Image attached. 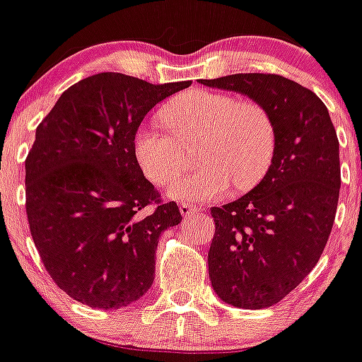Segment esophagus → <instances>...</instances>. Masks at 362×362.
<instances>
[{
	"label": "esophagus",
	"mask_w": 362,
	"mask_h": 362,
	"mask_svg": "<svg viewBox=\"0 0 362 362\" xmlns=\"http://www.w3.org/2000/svg\"><path fill=\"white\" fill-rule=\"evenodd\" d=\"M202 211V206H196V204H189V203H182L180 204V214L184 217H191L192 214H198Z\"/></svg>",
	"instance_id": "1"
}]
</instances>
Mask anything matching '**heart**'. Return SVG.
<instances>
[{
  "label": "heart",
  "instance_id": "1",
  "mask_svg": "<svg viewBox=\"0 0 362 362\" xmlns=\"http://www.w3.org/2000/svg\"><path fill=\"white\" fill-rule=\"evenodd\" d=\"M158 119L174 138L152 127L136 131L133 151L145 177L159 187L170 184L184 170V148L191 145L199 163L171 184V198H218L231 184L235 191H249L264 178L275 158V120L264 105L249 98L191 89L164 103Z\"/></svg>",
  "mask_w": 362,
  "mask_h": 362
}]
</instances>
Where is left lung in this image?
I'll return each mask as SVG.
<instances>
[{"label": "left lung", "instance_id": "obj_1", "mask_svg": "<svg viewBox=\"0 0 362 362\" xmlns=\"http://www.w3.org/2000/svg\"><path fill=\"white\" fill-rule=\"evenodd\" d=\"M264 105L276 126L268 173L236 202L211 208L208 275L222 301L259 310L282 301L319 262L333 229L338 136L315 93L275 73L202 80Z\"/></svg>", "mask_w": 362, "mask_h": 362}]
</instances>
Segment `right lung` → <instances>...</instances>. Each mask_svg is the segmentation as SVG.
Returning <instances> with one entry per match:
<instances>
[{
	"instance_id": "1",
	"label": "right lung",
	"mask_w": 362,
	"mask_h": 362,
	"mask_svg": "<svg viewBox=\"0 0 362 362\" xmlns=\"http://www.w3.org/2000/svg\"><path fill=\"white\" fill-rule=\"evenodd\" d=\"M189 86L98 73L68 87L36 127L29 231L50 279L82 305L122 308L154 282L160 233L182 215L144 177L133 141L148 110Z\"/></svg>"
}]
</instances>
